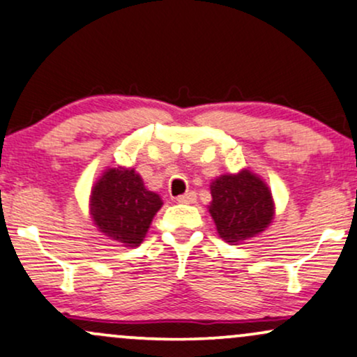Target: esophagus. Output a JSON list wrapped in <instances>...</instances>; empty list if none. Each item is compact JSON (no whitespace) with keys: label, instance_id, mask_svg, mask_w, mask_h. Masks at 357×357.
Here are the masks:
<instances>
[{"label":"esophagus","instance_id":"esophagus-1","mask_svg":"<svg viewBox=\"0 0 357 357\" xmlns=\"http://www.w3.org/2000/svg\"><path fill=\"white\" fill-rule=\"evenodd\" d=\"M176 201H178V203H184V204L196 203V192L195 191L186 192V195H181V196L176 197Z\"/></svg>","mask_w":357,"mask_h":357}]
</instances>
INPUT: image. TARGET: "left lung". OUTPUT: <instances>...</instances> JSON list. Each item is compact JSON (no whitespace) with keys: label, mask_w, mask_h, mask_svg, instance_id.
I'll return each mask as SVG.
<instances>
[{"label":"left lung","mask_w":357,"mask_h":357,"mask_svg":"<svg viewBox=\"0 0 357 357\" xmlns=\"http://www.w3.org/2000/svg\"><path fill=\"white\" fill-rule=\"evenodd\" d=\"M209 214L218 234L226 243L238 244L255 238L273 222L274 201L259 176L249 169L222 174L211 183Z\"/></svg>","instance_id":"1"}]
</instances>
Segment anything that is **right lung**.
Masks as SVG:
<instances>
[{"mask_svg": "<svg viewBox=\"0 0 357 357\" xmlns=\"http://www.w3.org/2000/svg\"><path fill=\"white\" fill-rule=\"evenodd\" d=\"M161 206L160 195L146 190L135 169L121 166L108 167L89 197V214L98 231L130 248L143 243Z\"/></svg>", "mask_w": 357, "mask_h": 357, "instance_id": "1", "label": "right lung"}]
</instances>
